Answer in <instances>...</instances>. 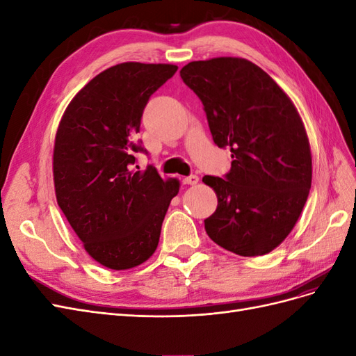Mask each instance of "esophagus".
Masks as SVG:
<instances>
[{
    "instance_id": "esophagus-1",
    "label": "esophagus",
    "mask_w": 356,
    "mask_h": 356,
    "mask_svg": "<svg viewBox=\"0 0 356 356\" xmlns=\"http://www.w3.org/2000/svg\"><path fill=\"white\" fill-rule=\"evenodd\" d=\"M182 182L187 186H195L199 182V177L197 175H190V177H186L184 179H182Z\"/></svg>"
}]
</instances>
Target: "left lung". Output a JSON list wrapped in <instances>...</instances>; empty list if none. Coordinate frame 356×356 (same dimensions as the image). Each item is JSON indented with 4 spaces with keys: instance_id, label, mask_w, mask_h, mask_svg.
Returning <instances> with one entry per match:
<instances>
[{
    "instance_id": "1",
    "label": "left lung",
    "mask_w": 356,
    "mask_h": 356,
    "mask_svg": "<svg viewBox=\"0 0 356 356\" xmlns=\"http://www.w3.org/2000/svg\"><path fill=\"white\" fill-rule=\"evenodd\" d=\"M181 79L203 104L213 143L232 152L224 178L204 175L218 207L209 238L242 257L264 255L294 229L312 186V154L289 96L242 58L190 62Z\"/></svg>"
}]
</instances>
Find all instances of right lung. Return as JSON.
<instances>
[{
	"label": "right lung",
	"instance_id": "right-lung-1",
	"mask_svg": "<svg viewBox=\"0 0 356 356\" xmlns=\"http://www.w3.org/2000/svg\"><path fill=\"white\" fill-rule=\"evenodd\" d=\"M177 70L141 62L105 70L74 96L58 127V204L84 250L113 270L136 267L154 254L169 203L179 191L177 178L161 179L153 166L134 169V154L145 149L132 143L149 96Z\"/></svg>",
	"mask_w": 356,
	"mask_h": 356
}]
</instances>
